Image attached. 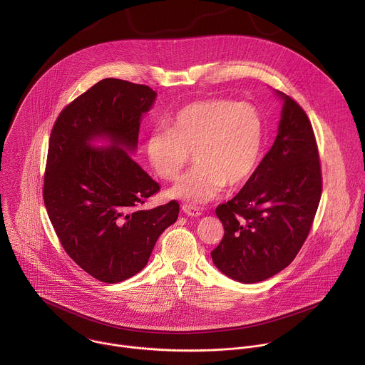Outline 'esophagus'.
<instances>
[{
  "label": "esophagus",
  "mask_w": 365,
  "mask_h": 365,
  "mask_svg": "<svg viewBox=\"0 0 365 365\" xmlns=\"http://www.w3.org/2000/svg\"><path fill=\"white\" fill-rule=\"evenodd\" d=\"M182 211H183L187 217H199V215L202 214L199 207H196L195 205H189V203H185V205L182 206Z\"/></svg>",
  "instance_id": "1"
}]
</instances>
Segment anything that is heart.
Here are the masks:
<instances>
[{
	"mask_svg": "<svg viewBox=\"0 0 365 365\" xmlns=\"http://www.w3.org/2000/svg\"><path fill=\"white\" fill-rule=\"evenodd\" d=\"M264 120L250 102L210 98L190 102L147 134L145 151L153 170L173 180L189 163L196 165L168 192L170 197L203 203L228 185L247 183L258 169L264 145Z\"/></svg>",
	"mask_w": 365,
	"mask_h": 365,
	"instance_id": "1",
	"label": "heart"
}]
</instances>
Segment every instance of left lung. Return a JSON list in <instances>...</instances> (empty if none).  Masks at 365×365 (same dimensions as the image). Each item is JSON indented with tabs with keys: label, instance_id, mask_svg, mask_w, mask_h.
<instances>
[{
	"label": "left lung",
	"instance_id": "obj_1",
	"mask_svg": "<svg viewBox=\"0 0 365 365\" xmlns=\"http://www.w3.org/2000/svg\"><path fill=\"white\" fill-rule=\"evenodd\" d=\"M277 93L284 103L273 147L244 187L215 210L225 232L212 259L224 274L242 283L263 282L293 262L322 195L314 128L293 98Z\"/></svg>",
	"mask_w": 365,
	"mask_h": 365
}]
</instances>
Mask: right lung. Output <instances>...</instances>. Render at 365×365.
<instances>
[{"mask_svg": "<svg viewBox=\"0 0 365 365\" xmlns=\"http://www.w3.org/2000/svg\"><path fill=\"white\" fill-rule=\"evenodd\" d=\"M155 92L147 85L102 79L61 111L48 138L43 199L55 232L73 262L103 283L137 274L179 203L143 210L160 190L123 150H134L140 118ZM108 136L110 149L88 141Z\"/></svg>", "mask_w": 365, "mask_h": 365, "instance_id": "1", "label": "right lung"}]
</instances>
